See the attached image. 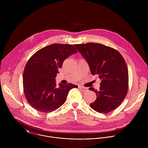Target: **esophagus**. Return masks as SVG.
<instances>
[{"label":"esophagus","instance_id":"esophagus-1","mask_svg":"<svg viewBox=\"0 0 148 148\" xmlns=\"http://www.w3.org/2000/svg\"><path fill=\"white\" fill-rule=\"evenodd\" d=\"M79 89H80L82 92H86V91L88 90V88H87L83 87V86H79Z\"/></svg>","mask_w":148,"mask_h":148}]
</instances>
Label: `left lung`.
Returning <instances> with one entry per match:
<instances>
[{
  "instance_id": "1",
  "label": "left lung",
  "mask_w": 148,
  "mask_h": 148,
  "mask_svg": "<svg viewBox=\"0 0 148 148\" xmlns=\"http://www.w3.org/2000/svg\"><path fill=\"white\" fill-rule=\"evenodd\" d=\"M89 65L91 73L101 80L96 92V100L90 104L93 110L107 113L120 106L125 98L128 89V70L123 56L115 49L99 43L75 44Z\"/></svg>"
}]
</instances>
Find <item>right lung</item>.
Segmentation results:
<instances>
[{"label":"right lung","instance_id":"right-lung-1","mask_svg":"<svg viewBox=\"0 0 148 148\" xmlns=\"http://www.w3.org/2000/svg\"><path fill=\"white\" fill-rule=\"evenodd\" d=\"M77 51L72 45L53 44L35 52L28 60L23 72L25 98L38 111H54L65 103L68 92L77 86L71 83L56 86L55 78L65 59Z\"/></svg>","mask_w":148,"mask_h":148}]
</instances>
